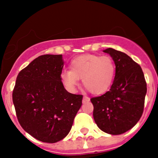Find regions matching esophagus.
Here are the masks:
<instances>
[{"instance_id":"esophagus-1","label":"esophagus","mask_w":158,"mask_h":158,"mask_svg":"<svg viewBox=\"0 0 158 158\" xmlns=\"http://www.w3.org/2000/svg\"><path fill=\"white\" fill-rule=\"evenodd\" d=\"M89 101H90V98H89V97L84 96L83 97V99H82V103L87 102H89Z\"/></svg>"}]
</instances>
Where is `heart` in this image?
Returning a JSON list of instances; mask_svg holds the SVG:
<instances>
[{
	"instance_id": "obj_1",
	"label": "heart",
	"mask_w": 158,
	"mask_h": 158,
	"mask_svg": "<svg viewBox=\"0 0 158 158\" xmlns=\"http://www.w3.org/2000/svg\"><path fill=\"white\" fill-rule=\"evenodd\" d=\"M69 68L61 72L60 79L70 92H74L79 79H82L84 86L92 94H104L112 85L115 74V65L108 56H79L72 60Z\"/></svg>"
}]
</instances>
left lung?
<instances>
[{
    "label": "left lung",
    "mask_w": 158,
    "mask_h": 158,
    "mask_svg": "<svg viewBox=\"0 0 158 158\" xmlns=\"http://www.w3.org/2000/svg\"><path fill=\"white\" fill-rule=\"evenodd\" d=\"M103 52L112 58L115 76L109 91L91 98L93 118L102 131L121 135L133 128L141 118L147 84L141 66L127 54L112 48Z\"/></svg>",
    "instance_id": "1"
}]
</instances>
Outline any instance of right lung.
<instances>
[{"instance_id": "right-lung-1", "label": "right lung", "mask_w": 158, "mask_h": 158, "mask_svg": "<svg viewBox=\"0 0 158 158\" xmlns=\"http://www.w3.org/2000/svg\"><path fill=\"white\" fill-rule=\"evenodd\" d=\"M62 55H43L19 73L13 102L19 123L39 141L56 143L69 134L82 106V95L69 93L60 79Z\"/></svg>"}]
</instances>
